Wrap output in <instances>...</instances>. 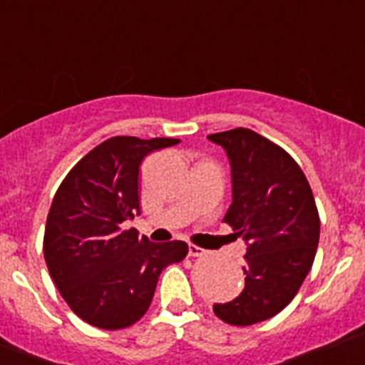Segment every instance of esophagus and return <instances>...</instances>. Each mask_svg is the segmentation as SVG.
I'll return each instance as SVG.
<instances>
[{
  "instance_id": "esophagus-1",
  "label": "esophagus",
  "mask_w": 365,
  "mask_h": 365,
  "mask_svg": "<svg viewBox=\"0 0 365 365\" xmlns=\"http://www.w3.org/2000/svg\"><path fill=\"white\" fill-rule=\"evenodd\" d=\"M205 253H207V251L195 246V244H190V246H187V255H190V257H204Z\"/></svg>"
}]
</instances>
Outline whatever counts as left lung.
Listing matches in <instances>:
<instances>
[{
    "label": "left lung",
    "mask_w": 365,
    "mask_h": 365,
    "mask_svg": "<svg viewBox=\"0 0 365 365\" xmlns=\"http://www.w3.org/2000/svg\"><path fill=\"white\" fill-rule=\"evenodd\" d=\"M207 138L232 167L223 221L247 244L244 290L212 309L225 323L247 327L276 317L297 295L317 255L320 216L302 168L283 148L247 128Z\"/></svg>",
    "instance_id": "obj_1"
}]
</instances>
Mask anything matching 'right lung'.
Wrapping results in <instances>:
<instances>
[{
	"mask_svg": "<svg viewBox=\"0 0 365 365\" xmlns=\"http://www.w3.org/2000/svg\"><path fill=\"white\" fill-rule=\"evenodd\" d=\"M179 142L112 137L82 158L56 191L45 225V264L70 309L89 325L119 330L140 320L161 270L187 255L182 240L149 242L121 227L140 214L142 160Z\"/></svg>",
	"mask_w": 365,
	"mask_h": 365,
	"instance_id": "add662e5",
	"label": "right lung"
}]
</instances>
